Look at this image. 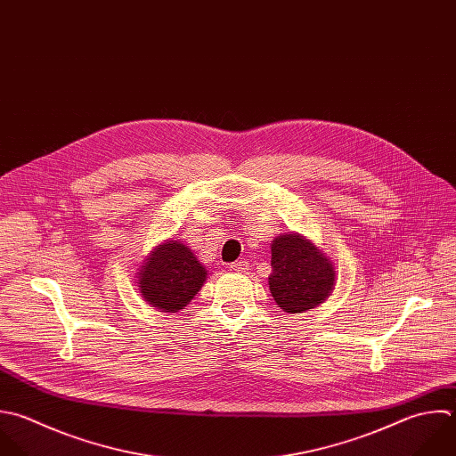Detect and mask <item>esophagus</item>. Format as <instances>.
<instances>
[{
    "label": "esophagus",
    "mask_w": 456,
    "mask_h": 456,
    "mask_svg": "<svg viewBox=\"0 0 456 456\" xmlns=\"http://www.w3.org/2000/svg\"><path fill=\"white\" fill-rule=\"evenodd\" d=\"M231 270H232V272H238V273H243V272L248 270V261L240 259V261H236V263L231 265Z\"/></svg>",
    "instance_id": "1"
}]
</instances>
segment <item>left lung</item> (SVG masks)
<instances>
[{"label":"left lung","mask_w":456,"mask_h":456,"mask_svg":"<svg viewBox=\"0 0 456 456\" xmlns=\"http://www.w3.org/2000/svg\"><path fill=\"white\" fill-rule=\"evenodd\" d=\"M332 263L300 234L277 236L272 243L273 300L286 313H304L322 304L334 289Z\"/></svg>","instance_id":"8db88e82"}]
</instances>
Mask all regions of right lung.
I'll return each mask as SVG.
<instances>
[{
	"mask_svg": "<svg viewBox=\"0 0 456 456\" xmlns=\"http://www.w3.org/2000/svg\"><path fill=\"white\" fill-rule=\"evenodd\" d=\"M206 268L179 241L159 245L140 270L138 288L145 302L163 313H177L202 288Z\"/></svg>",
	"mask_w": 456,
	"mask_h": 456,
	"instance_id": "1",
	"label": "right lung"
}]
</instances>
